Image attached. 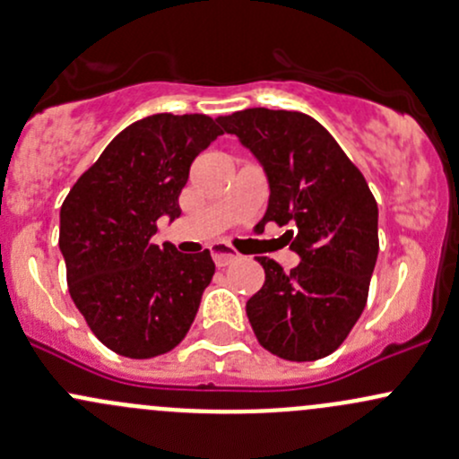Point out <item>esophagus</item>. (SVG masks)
Masks as SVG:
<instances>
[{
    "mask_svg": "<svg viewBox=\"0 0 459 459\" xmlns=\"http://www.w3.org/2000/svg\"><path fill=\"white\" fill-rule=\"evenodd\" d=\"M210 251H212V258H214L216 267H228V264L236 263V260L240 258V255L236 254L234 249H230L225 243H214L210 247Z\"/></svg>",
    "mask_w": 459,
    "mask_h": 459,
    "instance_id": "34e87169",
    "label": "esophagus"
}]
</instances>
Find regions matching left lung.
Listing matches in <instances>:
<instances>
[{"instance_id": "8db88e82", "label": "left lung", "mask_w": 459, "mask_h": 459, "mask_svg": "<svg viewBox=\"0 0 459 459\" xmlns=\"http://www.w3.org/2000/svg\"><path fill=\"white\" fill-rule=\"evenodd\" d=\"M260 161L269 184L264 223L290 225L299 255L289 273L260 255L264 284L247 302L260 346L287 361H315L343 343L368 302L378 255V208L368 181L334 137L299 111L221 117Z\"/></svg>"}]
</instances>
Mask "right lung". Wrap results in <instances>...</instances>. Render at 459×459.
<instances>
[{
  "instance_id": "add662e5",
  "label": "right lung",
  "mask_w": 459,
  "mask_h": 459,
  "mask_svg": "<svg viewBox=\"0 0 459 459\" xmlns=\"http://www.w3.org/2000/svg\"><path fill=\"white\" fill-rule=\"evenodd\" d=\"M223 135L221 117L157 113L133 122L81 175L61 205L58 247L70 295L113 352L151 359L188 334L214 275L210 251L152 243L157 221L181 214L190 166Z\"/></svg>"
}]
</instances>
